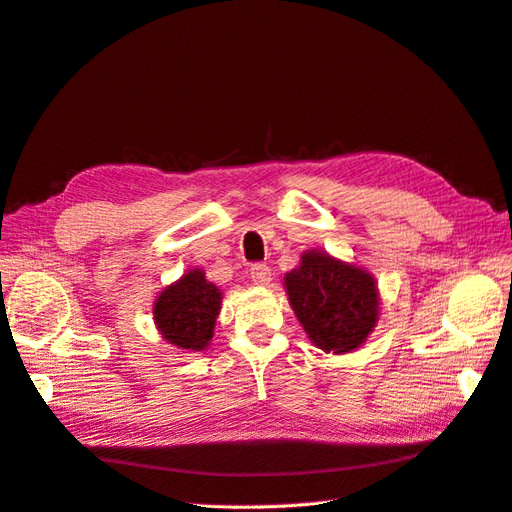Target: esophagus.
<instances>
[{
    "mask_svg": "<svg viewBox=\"0 0 512 512\" xmlns=\"http://www.w3.org/2000/svg\"><path fill=\"white\" fill-rule=\"evenodd\" d=\"M250 277L256 286H267L271 282V269L267 265H262V262H256L250 269Z\"/></svg>",
    "mask_w": 512,
    "mask_h": 512,
    "instance_id": "34e87169",
    "label": "esophagus"
}]
</instances>
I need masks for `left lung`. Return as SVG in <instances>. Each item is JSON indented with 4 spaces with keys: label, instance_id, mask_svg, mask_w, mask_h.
I'll return each mask as SVG.
<instances>
[{
    "label": "left lung",
    "instance_id": "obj_1",
    "mask_svg": "<svg viewBox=\"0 0 512 512\" xmlns=\"http://www.w3.org/2000/svg\"><path fill=\"white\" fill-rule=\"evenodd\" d=\"M284 288L309 342L324 352H354L380 320L376 277L329 252H303L299 267L284 275Z\"/></svg>",
    "mask_w": 512,
    "mask_h": 512
}]
</instances>
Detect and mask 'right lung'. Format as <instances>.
I'll return each instance as SVG.
<instances>
[{
	"instance_id": "right-lung-1",
	"label": "right lung",
	"mask_w": 512,
	"mask_h": 512,
	"mask_svg": "<svg viewBox=\"0 0 512 512\" xmlns=\"http://www.w3.org/2000/svg\"><path fill=\"white\" fill-rule=\"evenodd\" d=\"M222 290L203 269H190L153 301V322L164 342L183 352L205 350L222 309Z\"/></svg>"
}]
</instances>
